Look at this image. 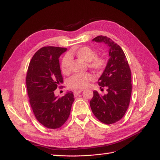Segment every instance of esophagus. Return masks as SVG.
I'll list each match as a JSON object with an SVG mask.
<instances>
[{"mask_svg":"<svg viewBox=\"0 0 160 160\" xmlns=\"http://www.w3.org/2000/svg\"><path fill=\"white\" fill-rule=\"evenodd\" d=\"M82 91H83V90H75V91H74V96L77 97V95H78L80 93H81Z\"/></svg>","mask_w":160,"mask_h":160,"instance_id":"esophagus-1","label":"esophagus"}]
</instances>
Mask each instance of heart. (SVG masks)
Segmentation results:
<instances>
[{"mask_svg":"<svg viewBox=\"0 0 160 160\" xmlns=\"http://www.w3.org/2000/svg\"><path fill=\"white\" fill-rule=\"evenodd\" d=\"M76 57L79 59L88 62L90 68L95 71H101L103 70L108 61L103 56H97L96 52L92 48L88 46L74 48L69 51L68 55L65 56L61 62V71L65 74L69 73L71 65V58ZM93 76L89 72L81 74H76L71 77L69 80V86L75 90H82L86 88L89 82L93 81Z\"/></svg>","mask_w":160,"mask_h":160,"instance_id":"1","label":"heart"}]
</instances>
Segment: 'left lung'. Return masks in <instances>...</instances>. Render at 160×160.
Instances as JSON below:
<instances>
[{
	"instance_id": "obj_1",
	"label": "left lung",
	"mask_w": 160,
	"mask_h": 160,
	"mask_svg": "<svg viewBox=\"0 0 160 160\" xmlns=\"http://www.w3.org/2000/svg\"><path fill=\"white\" fill-rule=\"evenodd\" d=\"M93 41L107 45L110 58L98 82L101 90L106 88L108 93L101 95L94 91L90 106L101 122L109 125L122 119L129 107L132 90L131 70L123 51L110 38L100 35Z\"/></svg>"
}]
</instances>
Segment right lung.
Masks as SVG:
<instances>
[{"instance_id":"add662e5","label":"right lung","mask_w":160,"mask_h":160,"mask_svg":"<svg viewBox=\"0 0 160 160\" xmlns=\"http://www.w3.org/2000/svg\"><path fill=\"white\" fill-rule=\"evenodd\" d=\"M67 48L44 47L37 51L28 67L26 84L31 108L38 122L49 129L61 127L68 119L75 100L69 91L61 98L54 91L63 82L59 58Z\"/></svg>"}]
</instances>
